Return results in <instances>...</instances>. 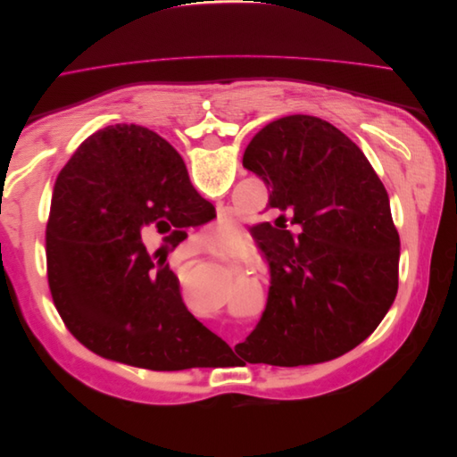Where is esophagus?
Returning a JSON list of instances; mask_svg holds the SVG:
<instances>
[{"mask_svg": "<svg viewBox=\"0 0 457 457\" xmlns=\"http://www.w3.org/2000/svg\"><path fill=\"white\" fill-rule=\"evenodd\" d=\"M230 262H232V267H237V269H240L242 265H240V261L238 259H228Z\"/></svg>", "mask_w": 457, "mask_h": 457, "instance_id": "34e87169", "label": "esophagus"}]
</instances>
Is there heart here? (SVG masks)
Wrapping results in <instances>:
<instances>
[{"instance_id": "1", "label": "heart", "mask_w": 457, "mask_h": 457, "mask_svg": "<svg viewBox=\"0 0 457 457\" xmlns=\"http://www.w3.org/2000/svg\"><path fill=\"white\" fill-rule=\"evenodd\" d=\"M242 238L240 225L234 219H220L210 225L204 232V250L223 252L238 245ZM183 282L187 286L188 305L200 311H212L220 303L230 299V286L225 282L223 276H217L212 270L200 272L198 267H190L183 274Z\"/></svg>"}]
</instances>
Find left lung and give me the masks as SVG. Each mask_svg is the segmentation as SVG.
I'll list each match as a JSON object with an SVG mask.
<instances>
[{"instance_id": "obj_1", "label": "left lung", "mask_w": 457, "mask_h": 457, "mask_svg": "<svg viewBox=\"0 0 457 457\" xmlns=\"http://www.w3.org/2000/svg\"><path fill=\"white\" fill-rule=\"evenodd\" d=\"M244 168L265 181L276 220L257 227L270 265L267 309L234 351L286 368L334 361L395 303L400 240L389 195L347 135L307 114L257 131Z\"/></svg>"}]
</instances>
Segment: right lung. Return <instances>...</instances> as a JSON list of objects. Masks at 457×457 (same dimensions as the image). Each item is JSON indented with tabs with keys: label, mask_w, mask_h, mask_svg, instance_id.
Returning a JSON list of instances; mask_svg holds the SVG:
<instances>
[{
	"label": "right lung",
	"mask_w": 457,
	"mask_h": 457,
	"mask_svg": "<svg viewBox=\"0 0 457 457\" xmlns=\"http://www.w3.org/2000/svg\"><path fill=\"white\" fill-rule=\"evenodd\" d=\"M212 217L158 133L118 123L87 137L54 181L46 230L49 287L68 331L135 368L217 364L230 347L190 314L163 255ZM154 231L161 244L148 253Z\"/></svg>",
	"instance_id": "right-lung-1"
}]
</instances>
